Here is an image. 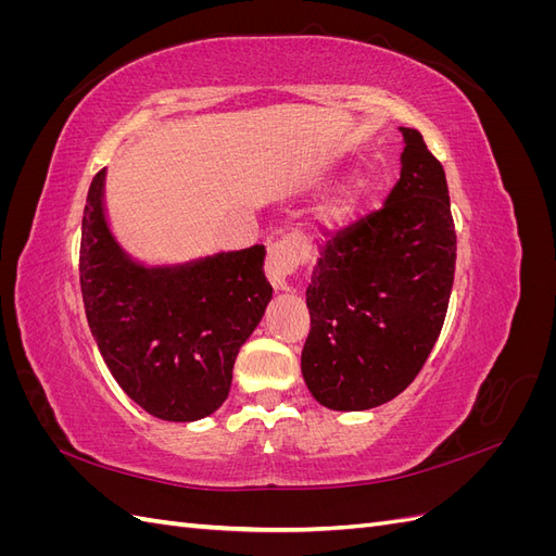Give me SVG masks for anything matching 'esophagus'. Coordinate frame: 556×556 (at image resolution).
<instances>
[{
  "label": "esophagus",
  "mask_w": 556,
  "mask_h": 556,
  "mask_svg": "<svg viewBox=\"0 0 556 556\" xmlns=\"http://www.w3.org/2000/svg\"><path fill=\"white\" fill-rule=\"evenodd\" d=\"M299 264V250L294 241H278L271 248H268V257H266V278L274 285L276 290L285 292L290 290V278L294 274V268Z\"/></svg>",
  "instance_id": "34e87169"
}]
</instances>
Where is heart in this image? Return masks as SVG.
Here are the masks:
<instances>
[{
	"mask_svg": "<svg viewBox=\"0 0 556 556\" xmlns=\"http://www.w3.org/2000/svg\"><path fill=\"white\" fill-rule=\"evenodd\" d=\"M325 180L323 174H311L306 176L304 185L306 188H313V185H319ZM362 201V185L357 180H348L339 185L323 204H319L313 213V220L319 229H336L345 225L352 215H355L357 206Z\"/></svg>",
	"mask_w": 556,
	"mask_h": 556,
	"instance_id": "obj_1",
	"label": "heart"
}]
</instances>
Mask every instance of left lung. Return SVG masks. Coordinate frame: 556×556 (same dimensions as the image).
I'll list each match as a JSON object with an SVG mask.
<instances>
[{
    "label": "left lung",
    "instance_id": "left-lung-1",
    "mask_svg": "<svg viewBox=\"0 0 556 556\" xmlns=\"http://www.w3.org/2000/svg\"><path fill=\"white\" fill-rule=\"evenodd\" d=\"M401 134V176L382 208L325 243L306 290L301 374L331 410H368L399 396L447 313L457 233L445 172L422 134Z\"/></svg>",
    "mask_w": 556,
    "mask_h": 556
}]
</instances>
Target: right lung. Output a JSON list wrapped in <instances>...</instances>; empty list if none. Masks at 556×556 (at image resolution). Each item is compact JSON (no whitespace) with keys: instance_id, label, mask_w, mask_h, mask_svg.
<instances>
[{"instance_id":"obj_1","label":"right lung","mask_w":556,"mask_h":556,"mask_svg":"<svg viewBox=\"0 0 556 556\" xmlns=\"http://www.w3.org/2000/svg\"><path fill=\"white\" fill-rule=\"evenodd\" d=\"M106 169L92 178L80 227V292L99 352L123 392L166 422L223 406L233 362L274 288L264 245L180 264L134 260L111 231Z\"/></svg>"}]
</instances>
